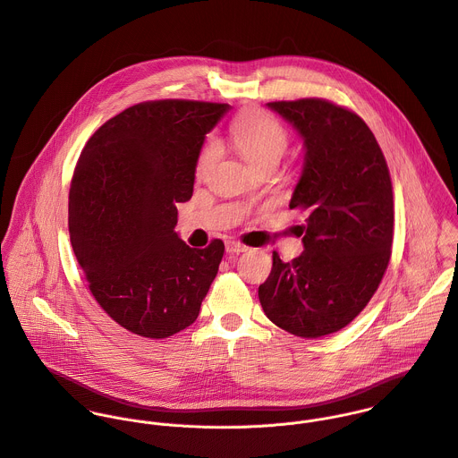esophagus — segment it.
<instances>
[{"instance_id": "esophagus-1", "label": "esophagus", "mask_w": 458, "mask_h": 458, "mask_svg": "<svg viewBox=\"0 0 458 458\" xmlns=\"http://www.w3.org/2000/svg\"><path fill=\"white\" fill-rule=\"evenodd\" d=\"M226 251L228 253H244V251H248V246L241 244L239 241H226Z\"/></svg>"}]
</instances>
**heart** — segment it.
Listing matches in <instances>:
<instances>
[{
  "mask_svg": "<svg viewBox=\"0 0 458 458\" xmlns=\"http://www.w3.org/2000/svg\"><path fill=\"white\" fill-rule=\"evenodd\" d=\"M230 140L241 157L253 167L278 162L289 144L287 130L266 112H246L230 128ZM219 157L216 139H207L196 160V173L205 174Z\"/></svg>",
  "mask_w": 458,
  "mask_h": 458,
  "instance_id": "obj_1",
  "label": "heart"
}]
</instances>
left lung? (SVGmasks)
<instances>
[{
	"label": "left lung",
	"mask_w": 458,
	"mask_h": 458,
	"mask_svg": "<svg viewBox=\"0 0 458 458\" xmlns=\"http://www.w3.org/2000/svg\"><path fill=\"white\" fill-rule=\"evenodd\" d=\"M267 106L303 139L305 162L291 208L305 251L282 262L259 287L266 316L282 330L318 339L350 325L377 293L391 260L393 183L386 157L355 112L321 98Z\"/></svg>",
	"instance_id": "obj_1"
}]
</instances>
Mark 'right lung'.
<instances>
[{
	"mask_svg": "<svg viewBox=\"0 0 458 458\" xmlns=\"http://www.w3.org/2000/svg\"><path fill=\"white\" fill-rule=\"evenodd\" d=\"M226 103H137L87 140L69 189V237L99 307L123 328L165 339L191 327L225 244L187 246L174 232L205 135Z\"/></svg>",
	"mask_w": 458,
	"mask_h": 458,
	"instance_id": "obj_1",
	"label": "right lung"
}]
</instances>
